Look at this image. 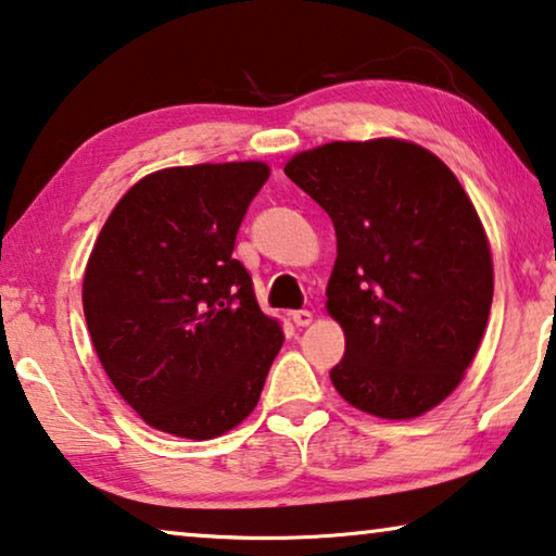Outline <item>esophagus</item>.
<instances>
[{"instance_id": "esophagus-1", "label": "esophagus", "mask_w": 556, "mask_h": 556, "mask_svg": "<svg viewBox=\"0 0 556 556\" xmlns=\"http://www.w3.org/2000/svg\"><path fill=\"white\" fill-rule=\"evenodd\" d=\"M289 317H292V323H294L296 327H307V325H312V312H309V309H294Z\"/></svg>"}]
</instances>
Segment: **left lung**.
<instances>
[{"instance_id": "8db88e82", "label": "left lung", "mask_w": 556, "mask_h": 556, "mask_svg": "<svg viewBox=\"0 0 556 556\" xmlns=\"http://www.w3.org/2000/svg\"><path fill=\"white\" fill-rule=\"evenodd\" d=\"M285 174L332 218L327 315L345 332L330 380L353 408L418 418L460 386L494 300L486 229L453 170L403 138L332 140Z\"/></svg>"}]
</instances>
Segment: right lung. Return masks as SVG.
Returning <instances> with one entry per match:
<instances>
[{
    "mask_svg": "<svg viewBox=\"0 0 556 556\" xmlns=\"http://www.w3.org/2000/svg\"><path fill=\"white\" fill-rule=\"evenodd\" d=\"M262 161L153 170L132 184L92 244L83 309L100 365L155 431L208 441L260 403L285 342L231 256Z\"/></svg>",
    "mask_w": 556,
    "mask_h": 556,
    "instance_id": "add662e5",
    "label": "right lung"
}]
</instances>
